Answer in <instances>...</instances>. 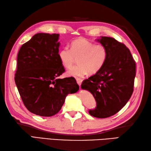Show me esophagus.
<instances>
[{
	"label": "esophagus",
	"instance_id": "1",
	"mask_svg": "<svg viewBox=\"0 0 151 151\" xmlns=\"http://www.w3.org/2000/svg\"><path fill=\"white\" fill-rule=\"evenodd\" d=\"M76 82H77V84H78L79 86L81 85L82 82V79L80 78H77L76 79Z\"/></svg>",
	"mask_w": 151,
	"mask_h": 151
}]
</instances>
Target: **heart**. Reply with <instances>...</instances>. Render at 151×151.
Segmentation results:
<instances>
[{"instance_id":"b5f03b06","label":"heart","mask_w":151,"mask_h":151,"mask_svg":"<svg viewBox=\"0 0 151 151\" xmlns=\"http://www.w3.org/2000/svg\"><path fill=\"white\" fill-rule=\"evenodd\" d=\"M58 57L62 65L67 69L72 67L76 58L77 65L70 69L67 74L74 77H82L88 73L95 74L104 66L108 58V50L102 44H95L86 39L73 41L70 49L65 47L58 52Z\"/></svg>"}]
</instances>
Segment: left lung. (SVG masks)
<instances>
[{
    "instance_id": "1",
    "label": "left lung",
    "mask_w": 151,
    "mask_h": 151,
    "mask_svg": "<svg viewBox=\"0 0 151 151\" xmlns=\"http://www.w3.org/2000/svg\"><path fill=\"white\" fill-rule=\"evenodd\" d=\"M97 41L106 47V62L95 75L82 82L81 88L91 92L97 103L89 114L106 118L121 110L132 95L136 63L130 50L114 38L102 36Z\"/></svg>"
}]
</instances>
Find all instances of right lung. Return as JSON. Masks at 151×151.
Listing matches in <instances>:
<instances>
[{
	"label": "right lung",
	"mask_w": 151,
	"mask_h": 151,
	"mask_svg": "<svg viewBox=\"0 0 151 151\" xmlns=\"http://www.w3.org/2000/svg\"><path fill=\"white\" fill-rule=\"evenodd\" d=\"M59 36L36 34L18 52L15 84L28 110L40 116L56 114L67 95L79 89L74 78H58L65 71L58 57Z\"/></svg>",
	"instance_id": "1"
}]
</instances>
